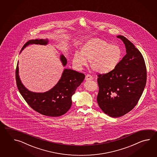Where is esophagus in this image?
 Returning <instances> with one entry per match:
<instances>
[{
    "mask_svg": "<svg viewBox=\"0 0 157 157\" xmlns=\"http://www.w3.org/2000/svg\"><path fill=\"white\" fill-rule=\"evenodd\" d=\"M93 79V77H92L90 75H87L86 76H85V80L86 81H90V80H92Z\"/></svg>",
    "mask_w": 157,
    "mask_h": 157,
    "instance_id": "esophagus-1",
    "label": "esophagus"
}]
</instances>
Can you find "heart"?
<instances>
[{"mask_svg":"<svg viewBox=\"0 0 157 157\" xmlns=\"http://www.w3.org/2000/svg\"><path fill=\"white\" fill-rule=\"evenodd\" d=\"M122 56L120 47L110 45L105 40L92 38L84 43L81 53L74 54L72 63L78 70H82L90 61L91 67L98 73L108 74L118 66Z\"/></svg>","mask_w":157,"mask_h":157,"instance_id":"1","label":"heart"}]
</instances>
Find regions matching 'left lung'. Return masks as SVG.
Listing matches in <instances>:
<instances>
[{"mask_svg": "<svg viewBox=\"0 0 157 157\" xmlns=\"http://www.w3.org/2000/svg\"><path fill=\"white\" fill-rule=\"evenodd\" d=\"M117 37L124 42L126 54L114 70L98 75V103L104 113L113 118L124 116L135 107L147 82L146 66L140 51L124 36Z\"/></svg>", "mask_w": 157, "mask_h": 157, "instance_id": "left-lung-1", "label": "left lung"}]
</instances>
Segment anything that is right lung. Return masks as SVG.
I'll return each instance as SVG.
<instances>
[{
    "mask_svg": "<svg viewBox=\"0 0 157 157\" xmlns=\"http://www.w3.org/2000/svg\"><path fill=\"white\" fill-rule=\"evenodd\" d=\"M48 39L31 40L25 44L21 53L27 46L31 44L46 45ZM63 66L67 63L63 54L60 56ZM85 75L77 71L64 68L60 78L50 90L44 93H36L28 90L22 83L19 76L18 62L16 71V79L17 87L21 95L33 110L49 117H59L66 113L72 105V96L77 87L83 82Z\"/></svg>",
    "mask_w": 157,
    "mask_h": 157,
    "instance_id": "right-lung-1",
    "label": "right lung"
}]
</instances>
